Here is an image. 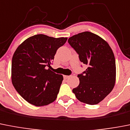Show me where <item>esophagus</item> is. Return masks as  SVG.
Here are the masks:
<instances>
[{"instance_id":"esophagus-1","label":"esophagus","mask_w":130,"mask_h":130,"mask_svg":"<svg viewBox=\"0 0 130 130\" xmlns=\"http://www.w3.org/2000/svg\"><path fill=\"white\" fill-rule=\"evenodd\" d=\"M70 77V76H68V75H64V79H68V78Z\"/></svg>"}]
</instances>
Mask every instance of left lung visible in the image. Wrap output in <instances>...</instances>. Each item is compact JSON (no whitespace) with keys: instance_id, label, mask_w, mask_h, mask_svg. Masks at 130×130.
<instances>
[{"instance_id":"left-lung-1","label":"left lung","mask_w":130,"mask_h":130,"mask_svg":"<svg viewBox=\"0 0 130 130\" xmlns=\"http://www.w3.org/2000/svg\"><path fill=\"white\" fill-rule=\"evenodd\" d=\"M68 43L78 54L81 62L88 66L77 75L79 85L73 89L75 97L85 104L99 103L112 91L116 80L113 52L106 41L89 31L71 37Z\"/></svg>"}]
</instances>
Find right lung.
<instances>
[{
  "label": "right lung",
  "instance_id": "obj_1",
  "mask_svg": "<svg viewBox=\"0 0 130 130\" xmlns=\"http://www.w3.org/2000/svg\"><path fill=\"white\" fill-rule=\"evenodd\" d=\"M68 38L43 34L30 37L19 45L11 62V81L21 97L30 104L42 106L57 99L63 80L50 67L57 50Z\"/></svg>",
  "mask_w": 130,
  "mask_h": 130
}]
</instances>
